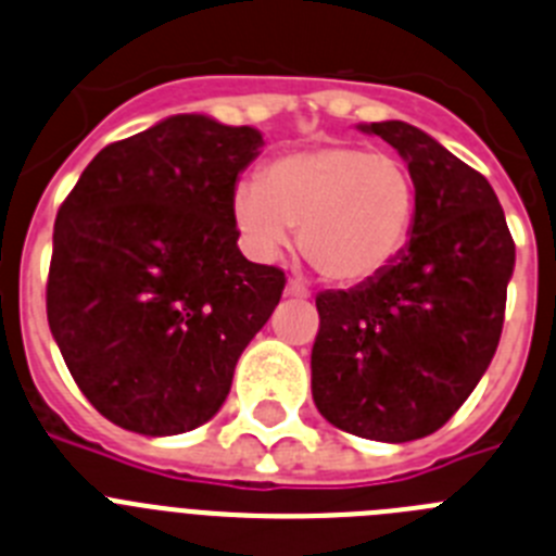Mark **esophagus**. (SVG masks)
Masks as SVG:
<instances>
[{
	"mask_svg": "<svg viewBox=\"0 0 556 556\" xmlns=\"http://www.w3.org/2000/svg\"><path fill=\"white\" fill-rule=\"evenodd\" d=\"M285 293L293 299H311V291H307L305 285L299 282V279H291V282L285 285Z\"/></svg>",
	"mask_w": 556,
	"mask_h": 556,
	"instance_id": "34e87169",
	"label": "esophagus"
}]
</instances>
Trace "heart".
<instances>
[{"label": "heart", "mask_w": 556, "mask_h": 556, "mask_svg": "<svg viewBox=\"0 0 556 556\" xmlns=\"http://www.w3.org/2000/svg\"><path fill=\"white\" fill-rule=\"evenodd\" d=\"M231 212L257 257H277L299 229L321 277L355 285L378 277L408 243L417 185L394 153L321 144L274 159L260 181H240Z\"/></svg>", "instance_id": "b5f03b06"}]
</instances>
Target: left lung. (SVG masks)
<instances>
[{
    "instance_id": "obj_1",
    "label": "left lung",
    "mask_w": 556,
    "mask_h": 556,
    "mask_svg": "<svg viewBox=\"0 0 556 556\" xmlns=\"http://www.w3.org/2000/svg\"><path fill=\"white\" fill-rule=\"evenodd\" d=\"M408 162L412 240L350 291L316 296L313 400L327 422L378 442L439 431L498 350L515 240L470 164L400 119L361 125Z\"/></svg>"
}]
</instances>
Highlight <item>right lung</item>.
Returning <instances> with one entry per match:
<instances>
[{"mask_svg": "<svg viewBox=\"0 0 556 556\" xmlns=\"http://www.w3.org/2000/svg\"><path fill=\"white\" fill-rule=\"evenodd\" d=\"M260 131L178 114L105 144L58 210L47 321L77 389L125 431L218 414L285 271L240 254L231 195Z\"/></svg>", "mask_w": 556, "mask_h": 556, "instance_id": "right-lung-1", "label": "right lung"}]
</instances>
